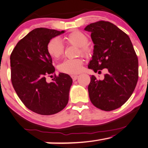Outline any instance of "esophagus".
<instances>
[{
    "instance_id": "34e87169",
    "label": "esophagus",
    "mask_w": 148,
    "mask_h": 148,
    "mask_svg": "<svg viewBox=\"0 0 148 148\" xmlns=\"http://www.w3.org/2000/svg\"><path fill=\"white\" fill-rule=\"evenodd\" d=\"M71 78H72L73 80L75 81L76 79H77V77H78V76H77V75H71Z\"/></svg>"
}]
</instances>
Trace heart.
<instances>
[{
	"label": "heart",
	"mask_w": 148,
	"mask_h": 148,
	"mask_svg": "<svg viewBox=\"0 0 148 148\" xmlns=\"http://www.w3.org/2000/svg\"><path fill=\"white\" fill-rule=\"evenodd\" d=\"M65 39L68 44L79 47L78 53L85 57L89 56L91 49L87 45L88 37L82 32L76 31L69 33ZM49 55L55 59H58L64 54V46L58 38H55L49 40L47 45ZM83 59L81 58L65 59L60 64L59 69L61 72L67 74H76L81 71L83 66Z\"/></svg>",
	"instance_id": "1"
}]
</instances>
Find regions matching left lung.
<instances>
[{
  "label": "left lung",
  "mask_w": 148,
  "mask_h": 148,
  "mask_svg": "<svg viewBox=\"0 0 148 148\" xmlns=\"http://www.w3.org/2000/svg\"><path fill=\"white\" fill-rule=\"evenodd\" d=\"M84 30L91 33L95 45L88 68L95 73L108 70L103 80L91 75L88 86L90 100L101 110H116L131 97L138 80V59L131 40L108 21L91 23Z\"/></svg>",
  "instance_id": "obj_1"
}]
</instances>
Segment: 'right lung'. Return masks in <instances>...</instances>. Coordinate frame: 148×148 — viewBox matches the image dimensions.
<instances>
[{
  "mask_svg": "<svg viewBox=\"0 0 148 148\" xmlns=\"http://www.w3.org/2000/svg\"><path fill=\"white\" fill-rule=\"evenodd\" d=\"M47 28H37L19 40L10 55L11 82L17 95L27 108L40 115H53L63 110L69 101L73 80L60 73H54L52 58L47 51L51 38L64 33Z\"/></svg>",
  "mask_w": 148,
  "mask_h": 148,
  "instance_id": "obj_1",
  "label": "right lung"
}]
</instances>
